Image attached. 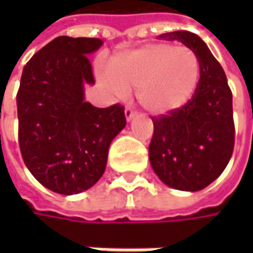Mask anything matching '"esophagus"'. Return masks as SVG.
I'll return each mask as SVG.
<instances>
[{"instance_id":"1","label":"esophagus","mask_w":253,"mask_h":253,"mask_svg":"<svg viewBox=\"0 0 253 253\" xmlns=\"http://www.w3.org/2000/svg\"><path fill=\"white\" fill-rule=\"evenodd\" d=\"M125 116H126L127 120H131V119H133V116H134V110H133L131 107H128V105H127L126 108H125Z\"/></svg>"}]
</instances>
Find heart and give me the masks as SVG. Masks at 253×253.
I'll return each mask as SVG.
<instances>
[{"label": "heart", "mask_w": 253, "mask_h": 253, "mask_svg": "<svg viewBox=\"0 0 253 253\" xmlns=\"http://www.w3.org/2000/svg\"><path fill=\"white\" fill-rule=\"evenodd\" d=\"M201 66L193 51L169 43L146 45L110 63L111 87L117 95L136 89L140 105L152 114L183 107L195 92Z\"/></svg>", "instance_id": "1"}]
</instances>
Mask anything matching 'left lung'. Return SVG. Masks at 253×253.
Wrapping results in <instances>:
<instances>
[{"mask_svg": "<svg viewBox=\"0 0 253 253\" xmlns=\"http://www.w3.org/2000/svg\"><path fill=\"white\" fill-rule=\"evenodd\" d=\"M160 38L190 48L198 57L201 76L195 93L183 107L152 117L149 160L167 186L196 192L220 176L231 158L233 96L223 67L198 35L177 30Z\"/></svg>", "mask_w": 253, "mask_h": 253, "instance_id": "obj_1", "label": "left lung"}]
</instances>
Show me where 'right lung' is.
<instances>
[{"label": "right lung", "mask_w": 253, "mask_h": 253, "mask_svg": "<svg viewBox=\"0 0 253 253\" xmlns=\"http://www.w3.org/2000/svg\"><path fill=\"white\" fill-rule=\"evenodd\" d=\"M96 38L58 36L25 66L17 92L19 145L26 167L49 190L75 195L105 171L111 140L126 126L125 107L96 108L83 83H95L89 54Z\"/></svg>", "instance_id": "add662e5"}]
</instances>
